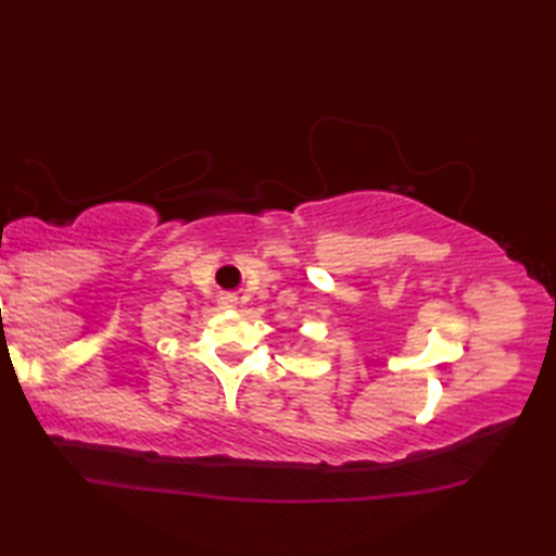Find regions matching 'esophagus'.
Returning <instances> with one entry per match:
<instances>
[{"label":"esophagus","mask_w":556,"mask_h":556,"mask_svg":"<svg viewBox=\"0 0 556 556\" xmlns=\"http://www.w3.org/2000/svg\"><path fill=\"white\" fill-rule=\"evenodd\" d=\"M219 303L224 305V308H236V305H239V296H236V293H222Z\"/></svg>","instance_id":"obj_1"}]
</instances>
